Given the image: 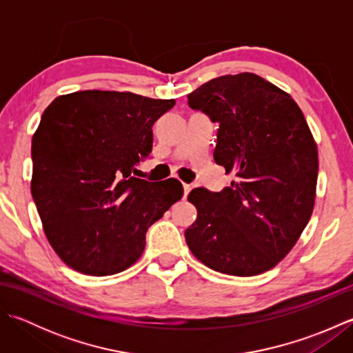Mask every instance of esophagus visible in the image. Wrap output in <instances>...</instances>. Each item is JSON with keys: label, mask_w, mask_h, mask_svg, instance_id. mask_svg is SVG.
<instances>
[{"label": "esophagus", "mask_w": 353, "mask_h": 353, "mask_svg": "<svg viewBox=\"0 0 353 353\" xmlns=\"http://www.w3.org/2000/svg\"><path fill=\"white\" fill-rule=\"evenodd\" d=\"M191 188H192L191 185H188V183H183V196H185V197L188 196L190 191H191Z\"/></svg>", "instance_id": "1"}]
</instances>
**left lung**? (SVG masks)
<instances>
[{
	"instance_id": "1",
	"label": "left lung",
	"mask_w": 353,
	"mask_h": 353,
	"mask_svg": "<svg viewBox=\"0 0 353 353\" xmlns=\"http://www.w3.org/2000/svg\"><path fill=\"white\" fill-rule=\"evenodd\" d=\"M188 104L219 123L214 159L236 181L221 192L196 188L197 219L185 230L194 256L230 276L273 268L308 224L319 153L291 95L253 72L209 80Z\"/></svg>"
}]
</instances>
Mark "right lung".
Here are the masks:
<instances>
[{"label":"right lung","instance_id":"1","mask_svg":"<svg viewBox=\"0 0 353 353\" xmlns=\"http://www.w3.org/2000/svg\"><path fill=\"white\" fill-rule=\"evenodd\" d=\"M174 104L79 91L43 110L32 139V196L47 239L68 267L91 276L129 268L144 252L148 228L182 199L177 179L134 177L152 153L153 124Z\"/></svg>","mask_w":353,"mask_h":353}]
</instances>
